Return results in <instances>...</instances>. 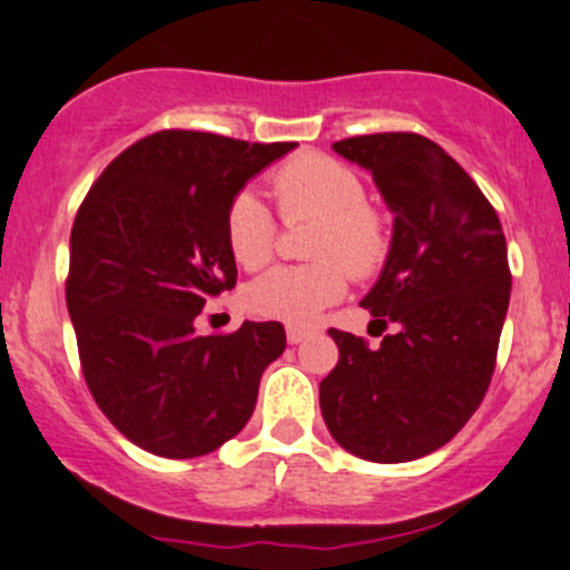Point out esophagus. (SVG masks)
Listing matches in <instances>:
<instances>
[{
	"label": "esophagus",
	"mask_w": 570,
	"mask_h": 570,
	"mask_svg": "<svg viewBox=\"0 0 570 570\" xmlns=\"http://www.w3.org/2000/svg\"><path fill=\"white\" fill-rule=\"evenodd\" d=\"M303 338H308L306 327H295V325L286 327V342H289V344H301Z\"/></svg>",
	"instance_id": "obj_1"
}]
</instances>
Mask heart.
I'll list each match as a JSON object with an SVG mask.
<instances>
[{"label":"heart","mask_w":570,"mask_h":570,"mask_svg":"<svg viewBox=\"0 0 570 570\" xmlns=\"http://www.w3.org/2000/svg\"><path fill=\"white\" fill-rule=\"evenodd\" d=\"M273 195L284 220L314 217L308 264H284L250 281L243 301L256 317L312 325L322 308L344 297L347 274L370 281L386 267L392 232L386 215L366 204V187L353 168L325 154H301L275 170ZM226 245L234 262L258 269L273 258L278 223L258 195L243 189L226 209Z\"/></svg>","instance_id":"heart-1"}]
</instances>
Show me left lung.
Returning a JSON list of instances; mask_svg holds the SVG:
<instances>
[{"mask_svg": "<svg viewBox=\"0 0 570 570\" xmlns=\"http://www.w3.org/2000/svg\"><path fill=\"white\" fill-rule=\"evenodd\" d=\"M333 148L372 170L394 212L386 267L361 306L396 333L370 350L327 331L338 364L320 383L322 419L364 461H416L455 439L491 386L513 286L508 243L491 200L439 142L381 131Z\"/></svg>", "mask_w": 570, "mask_h": 570, "instance_id": "obj_1", "label": "left lung"}]
</instances>
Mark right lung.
Returning a JSON list of instances; mask_svg holds the SVG:
<instances>
[{
    "label": "right lung",
    "mask_w": 570,
    "mask_h": 570,
    "mask_svg": "<svg viewBox=\"0 0 570 570\" xmlns=\"http://www.w3.org/2000/svg\"><path fill=\"white\" fill-rule=\"evenodd\" d=\"M295 142L163 129L107 165L71 228L66 303L101 413L159 458L215 452L248 424L281 322L200 336L195 320L237 284L226 209Z\"/></svg>",
    "instance_id": "1"
}]
</instances>
